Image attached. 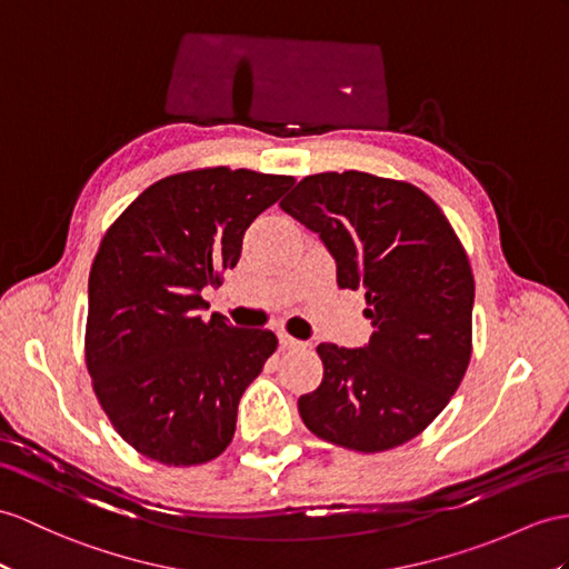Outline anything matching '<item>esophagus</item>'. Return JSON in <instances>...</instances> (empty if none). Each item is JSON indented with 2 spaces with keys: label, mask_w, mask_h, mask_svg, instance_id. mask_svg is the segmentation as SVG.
<instances>
[{
  "label": "esophagus",
  "mask_w": 569,
  "mask_h": 569,
  "mask_svg": "<svg viewBox=\"0 0 569 569\" xmlns=\"http://www.w3.org/2000/svg\"><path fill=\"white\" fill-rule=\"evenodd\" d=\"M277 338H280V345H282L284 350H303V348H307V342L292 338V336H289V332H280V336H277Z\"/></svg>",
  "instance_id": "34e87169"
}]
</instances>
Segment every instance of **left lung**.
I'll use <instances>...</instances> for the list:
<instances>
[{
    "label": "left lung",
    "mask_w": 569,
    "mask_h": 569,
    "mask_svg": "<svg viewBox=\"0 0 569 569\" xmlns=\"http://www.w3.org/2000/svg\"><path fill=\"white\" fill-rule=\"evenodd\" d=\"M316 231L342 289H365L367 348H316L323 381L299 398L311 432L359 453L415 439L447 408L473 352V272L439 204L408 180L313 173L280 202Z\"/></svg>",
    "instance_id": "left-lung-1"
}]
</instances>
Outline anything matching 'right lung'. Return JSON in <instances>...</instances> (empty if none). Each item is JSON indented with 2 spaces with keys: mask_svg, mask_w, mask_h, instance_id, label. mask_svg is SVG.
<instances>
[{
  "mask_svg": "<svg viewBox=\"0 0 569 569\" xmlns=\"http://www.w3.org/2000/svg\"><path fill=\"white\" fill-rule=\"evenodd\" d=\"M295 176L229 166L180 171L132 200L93 258L84 357L116 432L163 466L224 451L239 400L277 350L272 330L200 318L204 287L239 262L243 233Z\"/></svg>",
  "mask_w": 569,
  "mask_h": 569,
  "instance_id": "1",
  "label": "right lung"
}]
</instances>
